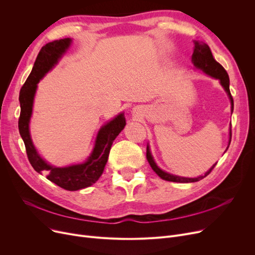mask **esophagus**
<instances>
[{"label":"esophagus","mask_w":255,"mask_h":255,"mask_svg":"<svg viewBox=\"0 0 255 255\" xmlns=\"http://www.w3.org/2000/svg\"><path fill=\"white\" fill-rule=\"evenodd\" d=\"M132 114H133V116H135V111H132Z\"/></svg>","instance_id":"obj_1"}]
</instances>
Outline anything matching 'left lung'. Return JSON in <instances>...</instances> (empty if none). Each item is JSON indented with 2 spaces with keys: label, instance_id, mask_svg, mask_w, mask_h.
<instances>
[{
  "label": "left lung",
  "instance_id": "obj_1",
  "mask_svg": "<svg viewBox=\"0 0 255 255\" xmlns=\"http://www.w3.org/2000/svg\"><path fill=\"white\" fill-rule=\"evenodd\" d=\"M192 63L194 65V67L196 69L202 70L203 72H205L207 75L213 77V78H216L219 80L220 85L223 87L224 91L227 93V96H229L230 100H231V104H232V114L234 112V99L232 97V94L230 91V77L227 72L225 71V69L223 67L213 58L212 55V51L209 47L208 44L204 43V42H199V41H194V50L192 53ZM232 140V124L230 127V140H229V145H227V148L225 150V152L227 151L230 146ZM224 152V153H225ZM146 159H148V161L152 167V169L157 173V175L165 180V181H169V182H176V183H193V182H197L199 180L204 179L205 177H207L209 173L212 171V169L215 167V165L217 163L214 164L204 176H199L197 178H186V177H181V176H176V175H172V173L166 172L164 170H162L160 168L156 162L155 160L152 156L151 150H150V146L149 143L146 144Z\"/></svg>",
  "mask_w": 255,
  "mask_h": 255
}]
</instances>
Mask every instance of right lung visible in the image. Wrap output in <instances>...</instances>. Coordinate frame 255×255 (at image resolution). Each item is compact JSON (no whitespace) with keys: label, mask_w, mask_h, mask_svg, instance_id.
I'll return each mask as SVG.
<instances>
[{"label":"right lung","mask_w":255,"mask_h":255,"mask_svg":"<svg viewBox=\"0 0 255 255\" xmlns=\"http://www.w3.org/2000/svg\"><path fill=\"white\" fill-rule=\"evenodd\" d=\"M71 43L72 39L64 38L45 44L39 51L33 69L19 92L18 129L33 168L39 173L44 172L50 182L57 184L61 188L76 191L87 188L98 181L109 159L112 144L124 129L126 120L124 113H121L99 129L93 151L83 163L58 167L49 164L39 155L30 133V121L38 83L59 63Z\"/></svg>","instance_id":"1"}]
</instances>
